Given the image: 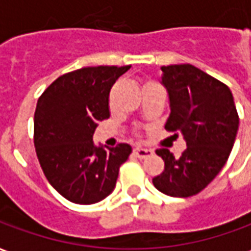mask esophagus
Listing matches in <instances>:
<instances>
[{"mask_svg": "<svg viewBox=\"0 0 251 251\" xmlns=\"http://www.w3.org/2000/svg\"><path fill=\"white\" fill-rule=\"evenodd\" d=\"M134 154H136L138 158H147L149 156H152L153 151L152 149H147V148L136 147L134 148Z\"/></svg>", "mask_w": 251, "mask_h": 251, "instance_id": "esophagus-1", "label": "esophagus"}]
</instances>
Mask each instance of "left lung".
Masks as SVG:
<instances>
[{"mask_svg":"<svg viewBox=\"0 0 251 251\" xmlns=\"http://www.w3.org/2000/svg\"><path fill=\"white\" fill-rule=\"evenodd\" d=\"M161 71L171 102L165 130L181 131L187 148L179 158L157 149L165 165L152 181L163 194L188 198L203 191L226 164L239 117L230 88L221 80L191 64L163 66Z\"/></svg>","mask_w":251,"mask_h":251,"instance_id":"left-lung-1","label":"left lung"}]
</instances>
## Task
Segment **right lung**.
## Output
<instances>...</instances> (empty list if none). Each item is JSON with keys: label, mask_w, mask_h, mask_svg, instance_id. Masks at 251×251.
Segmentation results:
<instances>
[{"label": "right lung", "mask_w": 251, "mask_h": 251, "mask_svg": "<svg viewBox=\"0 0 251 251\" xmlns=\"http://www.w3.org/2000/svg\"><path fill=\"white\" fill-rule=\"evenodd\" d=\"M130 66L83 67L59 76L41 94L35 111L33 142L50 184L76 204L109 196L130 145L95 147L97 122L110 117L109 94Z\"/></svg>", "instance_id": "add662e5"}]
</instances>
